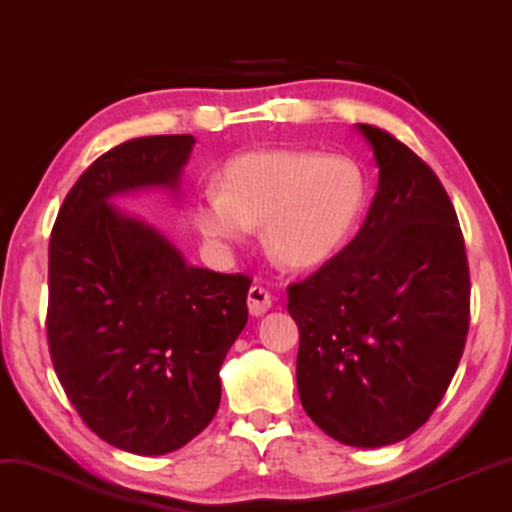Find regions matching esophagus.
Returning <instances> with one entry per match:
<instances>
[{"label":"esophagus","instance_id":"obj_1","mask_svg":"<svg viewBox=\"0 0 512 512\" xmlns=\"http://www.w3.org/2000/svg\"><path fill=\"white\" fill-rule=\"evenodd\" d=\"M271 302H274V297H271L269 290H264L262 286H252L248 290V309H250L252 316L267 314Z\"/></svg>","mask_w":512,"mask_h":512}]
</instances>
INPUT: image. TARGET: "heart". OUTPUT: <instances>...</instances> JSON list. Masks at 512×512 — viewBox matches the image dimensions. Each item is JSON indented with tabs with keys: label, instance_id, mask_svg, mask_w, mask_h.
<instances>
[{
	"label": "heart",
	"instance_id": "1",
	"mask_svg": "<svg viewBox=\"0 0 512 512\" xmlns=\"http://www.w3.org/2000/svg\"><path fill=\"white\" fill-rule=\"evenodd\" d=\"M371 184L359 160L319 151L234 155L193 208L205 241L229 248L262 224V243L288 269H314L357 234Z\"/></svg>",
	"mask_w": 512,
	"mask_h": 512
}]
</instances>
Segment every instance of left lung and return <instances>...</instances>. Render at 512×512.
Masks as SVG:
<instances>
[{
	"label": "left lung",
	"instance_id": "obj_1",
	"mask_svg": "<svg viewBox=\"0 0 512 512\" xmlns=\"http://www.w3.org/2000/svg\"><path fill=\"white\" fill-rule=\"evenodd\" d=\"M357 129L378 191L359 234L288 286V312L307 416L342 444L375 449L413 435L442 401L470 326V271L437 174L385 129Z\"/></svg>",
	"mask_w": 512,
	"mask_h": 512
}]
</instances>
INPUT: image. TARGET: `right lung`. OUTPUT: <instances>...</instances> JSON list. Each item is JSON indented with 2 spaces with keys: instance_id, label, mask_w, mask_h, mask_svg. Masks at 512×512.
Segmentation results:
<instances>
[{
  "instance_id": "1",
  "label": "right lung",
  "mask_w": 512,
  "mask_h": 512,
  "mask_svg": "<svg viewBox=\"0 0 512 512\" xmlns=\"http://www.w3.org/2000/svg\"><path fill=\"white\" fill-rule=\"evenodd\" d=\"M191 134L125 141L63 200L49 241L47 340L70 404L103 442L139 456L181 449L210 425L219 368L248 323L252 278L191 267L122 193H179Z\"/></svg>"
}]
</instances>
